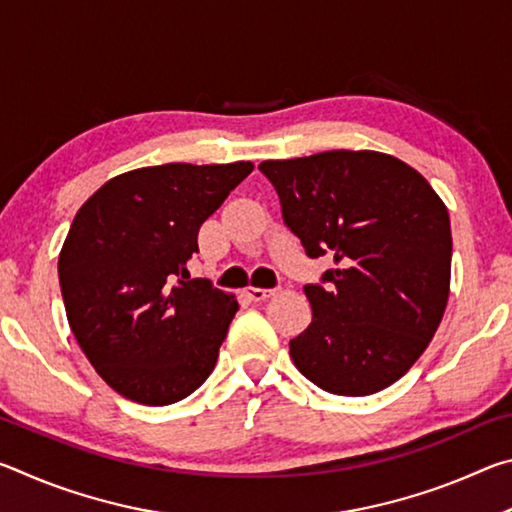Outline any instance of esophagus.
<instances>
[{
	"label": "esophagus",
	"instance_id": "obj_1",
	"mask_svg": "<svg viewBox=\"0 0 512 512\" xmlns=\"http://www.w3.org/2000/svg\"><path fill=\"white\" fill-rule=\"evenodd\" d=\"M275 293V289H257V287H248L246 296L253 302H264L266 298H271Z\"/></svg>",
	"mask_w": 512,
	"mask_h": 512
}]
</instances>
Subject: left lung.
Returning <instances> with one entry per match:
<instances>
[{
	"label": "left lung",
	"instance_id": "obj_1",
	"mask_svg": "<svg viewBox=\"0 0 512 512\" xmlns=\"http://www.w3.org/2000/svg\"><path fill=\"white\" fill-rule=\"evenodd\" d=\"M282 219L309 257L336 268L307 284L309 327L291 339L318 388L361 397L406 375L443 320L452 228L440 196L409 164L377 151L266 160Z\"/></svg>",
	"mask_w": 512,
	"mask_h": 512
}]
</instances>
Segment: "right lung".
Instances as JSON below:
<instances>
[{"label": "right lung", "mask_w": 512, "mask_h": 512, "mask_svg": "<svg viewBox=\"0 0 512 512\" xmlns=\"http://www.w3.org/2000/svg\"><path fill=\"white\" fill-rule=\"evenodd\" d=\"M253 162L126 171L76 212L58 257L69 327L106 384L146 406L192 395L216 366L237 300L189 280L198 228Z\"/></svg>", "instance_id": "right-lung-1"}]
</instances>
